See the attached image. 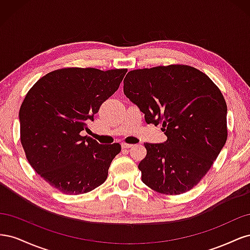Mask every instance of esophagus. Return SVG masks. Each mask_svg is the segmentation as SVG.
I'll use <instances>...</instances> for the list:
<instances>
[{
  "mask_svg": "<svg viewBox=\"0 0 250 250\" xmlns=\"http://www.w3.org/2000/svg\"><path fill=\"white\" fill-rule=\"evenodd\" d=\"M133 145L132 144H127V143H122V148L124 149H128V148H131Z\"/></svg>",
  "mask_w": 250,
  "mask_h": 250,
  "instance_id": "1",
  "label": "esophagus"
}]
</instances>
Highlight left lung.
<instances>
[{"label": "left lung", "instance_id": "8db88e82", "mask_svg": "<svg viewBox=\"0 0 250 250\" xmlns=\"http://www.w3.org/2000/svg\"><path fill=\"white\" fill-rule=\"evenodd\" d=\"M124 94L145 113L147 124H162L164 144L145 143L140 163L143 183L155 192L179 195L197 186L228 139V106L210 78L186 64L130 71Z\"/></svg>", "mask_w": 250, "mask_h": 250}]
</instances>
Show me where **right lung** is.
Masks as SVG:
<instances>
[{"mask_svg":"<svg viewBox=\"0 0 250 250\" xmlns=\"http://www.w3.org/2000/svg\"><path fill=\"white\" fill-rule=\"evenodd\" d=\"M127 69L64 67L29 89L20 108L21 143L35 172L63 194L101 186L121 145H101L81 131L119 88Z\"/></svg>","mask_w":250,"mask_h":250,"instance_id":"obj_1","label":"right lung"}]
</instances>
